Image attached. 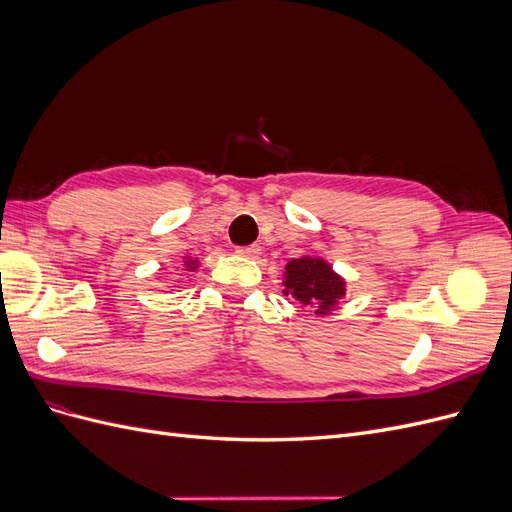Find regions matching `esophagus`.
I'll list each match as a JSON object with an SVG mask.
<instances>
[{
    "label": "esophagus",
    "instance_id": "esophagus-1",
    "mask_svg": "<svg viewBox=\"0 0 512 512\" xmlns=\"http://www.w3.org/2000/svg\"><path fill=\"white\" fill-rule=\"evenodd\" d=\"M241 256H247V258H256V256H260V245H245V247H239L237 250Z\"/></svg>",
    "mask_w": 512,
    "mask_h": 512
}]
</instances>
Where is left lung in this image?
Returning <instances> with one entry per match:
<instances>
[{"mask_svg":"<svg viewBox=\"0 0 512 512\" xmlns=\"http://www.w3.org/2000/svg\"><path fill=\"white\" fill-rule=\"evenodd\" d=\"M284 294H292L303 307H314L316 314H329L346 294V282L322 258H294L286 265Z\"/></svg>","mask_w":512,"mask_h":512,"instance_id":"left-lung-1","label":"left lung"}]
</instances>
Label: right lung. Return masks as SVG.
I'll return each mask as SVG.
<instances>
[{"label": "right lung", "mask_w": 512, "mask_h": 512, "mask_svg": "<svg viewBox=\"0 0 512 512\" xmlns=\"http://www.w3.org/2000/svg\"><path fill=\"white\" fill-rule=\"evenodd\" d=\"M198 267V260L192 258H185V271H194Z\"/></svg>", "instance_id": "1"}]
</instances>
